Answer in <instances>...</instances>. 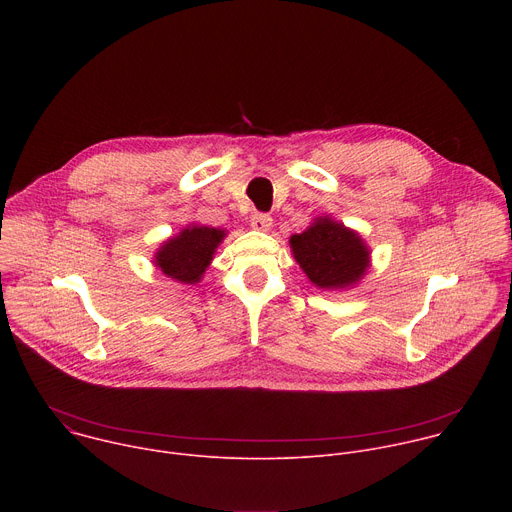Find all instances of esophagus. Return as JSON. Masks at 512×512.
<instances>
[{"instance_id":"34e87169","label":"esophagus","mask_w":512,"mask_h":512,"mask_svg":"<svg viewBox=\"0 0 512 512\" xmlns=\"http://www.w3.org/2000/svg\"><path fill=\"white\" fill-rule=\"evenodd\" d=\"M273 225V218L265 212H255L251 214V227L257 231H269Z\"/></svg>"}]
</instances>
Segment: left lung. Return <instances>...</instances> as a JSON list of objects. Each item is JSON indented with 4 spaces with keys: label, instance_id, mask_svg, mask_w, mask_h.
Returning <instances> with one entry per match:
<instances>
[{
    "label": "left lung",
    "instance_id": "1",
    "mask_svg": "<svg viewBox=\"0 0 512 512\" xmlns=\"http://www.w3.org/2000/svg\"><path fill=\"white\" fill-rule=\"evenodd\" d=\"M289 243L310 281L324 289L348 287L369 267V249L362 239L330 218H320Z\"/></svg>",
    "mask_w": 512,
    "mask_h": 512
}]
</instances>
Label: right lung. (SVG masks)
<instances>
[{
  "instance_id": "obj_1",
  "label": "right lung",
  "mask_w": 512,
  "mask_h": 512,
  "mask_svg": "<svg viewBox=\"0 0 512 512\" xmlns=\"http://www.w3.org/2000/svg\"><path fill=\"white\" fill-rule=\"evenodd\" d=\"M223 237L225 231L188 227L176 239L164 243V247L156 253V265L176 281L196 283L212 261V253Z\"/></svg>"
}]
</instances>
